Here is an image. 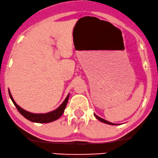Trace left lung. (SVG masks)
<instances>
[{"label":"left lung","instance_id":"obj_1","mask_svg":"<svg viewBox=\"0 0 158 158\" xmlns=\"http://www.w3.org/2000/svg\"><path fill=\"white\" fill-rule=\"evenodd\" d=\"M95 115V117H96V118L98 119V120H100L101 122H102V123H106V124H109V125H114V123H109V122H108L106 120H105V119H103L102 118H101V117H99L98 116H97L96 114H94Z\"/></svg>","mask_w":158,"mask_h":158}]
</instances>
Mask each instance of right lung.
Listing matches in <instances>:
<instances>
[{
    "label": "right lung",
    "mask_w": 158,
    "mask_h": 158,
    "mask_svg": "<svg viewBox=\"0 0 158 158\" xmlns=\"http://www.w3.org/2000/svg\"><path fill=\"white\" fill-rule=\"evenodd\" d=\"M9 93L11 101H12L14 104H15L16 108L17 109L18 111H19V112L24 117H25L26 119H28V120L33 122V123H51V122L55 121L56 119L60 118V117L62 116V114H63V112H64V110L65 107H66L68 101H69V95L66 97V98L65 99V101H63V103H62V104L55 111H51V112H49L47 114H33L24 110L23 109H22L21 107H19V106L15 103V101H14L13 98L11 96V93H10L9 90Z\"/></svg>",
    "instance_id": "add662e5"
}]
</instances>
